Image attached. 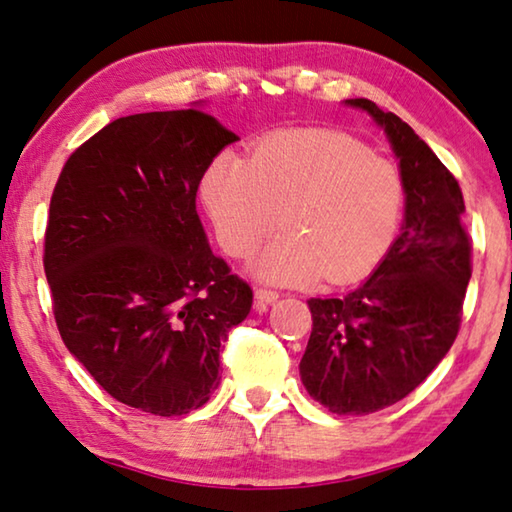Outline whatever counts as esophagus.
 <instances>
[{"label":"esophagus","instance_id":"obj_1","mask_svg":"<svg viewBox=\"0 0 512 512\" xmlns=\"http://www.w3.org/2000/svg\"><path fill=\"white\" fill-rule=\"evenodd\" d=\"M280 298V294L278 291H273V289H255V303H257V307L259 310H262V307H266V305H271V303H275V300Z\"/></svg>","mask_w":512,"mask_h":512}]
</instances>
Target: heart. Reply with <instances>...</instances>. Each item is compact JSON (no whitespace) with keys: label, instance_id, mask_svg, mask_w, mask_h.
Wrapping results in <instances>:
<instances>
[{"label":"heart","instance_id":"heart-1","mask_svg":"<svg viewBox=\"0 0 512 512\" xmlns=\"http://www.w3.org/2000/svg\"><path fill=\"white\" fill-rule=\"evenodd\" d=\"M202 196L218 241L248 257L282 225L255 262L259 278L348 285L369 275L392 246L403 182L392 161L335 129H282L264 136L253 157L221 152L209 164Z\"/></svg>","mask_w":512,"mask_h":512}]
</instances>
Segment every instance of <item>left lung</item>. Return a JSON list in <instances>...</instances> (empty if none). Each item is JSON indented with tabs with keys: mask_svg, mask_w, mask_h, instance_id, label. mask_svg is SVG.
<instances>
[{
	"mask_svg": "<svg viewBox=\"0 0 512 512\" xmlns=\"http://www.w3.org/2000/svg\"><path fill=\"white\" fill-rule=\"evenodd\" d=\"M399 159L405 216L383 262L342 298H310L312 335L300 380L337 415H369L394 405L428 378L456 342L472 278V241L458 180L408 123L371 100Z\"/></svg>",
	"mask_w": 512,
	"mask_h": 512,
	"instance_id": "obj_1",
	"label": "left lung"
}]
</instances>
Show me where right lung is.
Wrapping results in <instances>:
<instances>
[{"instance_id": "add662e5", "label": "right lung", "mask_w": 512, "mask_h": 512, "mask_svg": "<svg viewBox=\"0 0 512 512\" xmlns=\"http://www.w3.org/2000/svg\"><path fill=\"white\" fill-rule=\"evenodd\" d=\"M237 134L200 109L102 127L70 154L50 202L45 275L63 344L113 399L159 417L198 410L253 289L212 253L202 175Z\"/></svg>"}]
</instances>
